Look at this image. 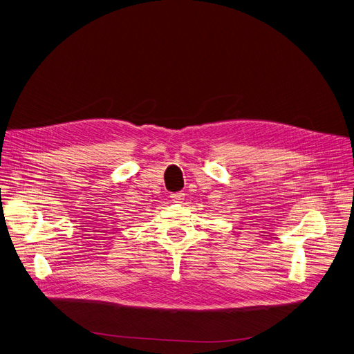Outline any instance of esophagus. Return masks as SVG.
Returning <instances> with one entry per match:
<instances>
[{
	"label": "esophagus",
	"mask_w": 354,
	"mask_h": 354,
	"mask_svg": "<svg viewBox=\"0 0 354 354\" xmlns=\"http://www.w3.org/2000/svg\"><path fill=\"white\" fill-rule=\"evenodd\" d=\"M171 198H172V201H174V202H180V201H183L185 194H182V192H176V194H172V195H171Z\"/></svg>",
	"instance_id": "esophagus-1"
}]
</instances>
